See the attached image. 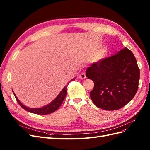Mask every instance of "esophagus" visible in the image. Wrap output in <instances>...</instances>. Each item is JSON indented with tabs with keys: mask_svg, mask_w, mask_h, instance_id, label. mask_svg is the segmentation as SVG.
I'll return each instance as SVG.
<instances>
[{
	"mask_svg": "<svg viewBox=\"0 0 150 150\" xmlns=\"http://www.w3.org/2000/svg\"><path fill=\"white\" fill-rule=\"evenodd\" d=\"M79 78H80L81 79H85V78H86V76L85 72H82V73H81V74L79 75Z\"/></svg>",
	"mask_w": 150,
	"mask_h": 150,
	"instance_id": "34e87169",
	"label": "esophagus"
}]
</instances>
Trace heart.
<instances>
[{"label": "heart", "instance_id": "obj_1", "mask_svg": "<svg viewBox=\"0 0 150 150\" xmlns=\"http://www.w3.org/2000/svg\"><path fill=\"white\" fill-rule=\"evenodd\" d=\"M106 51V49L105 47H102L100 50H99V51L95 54V55L94 56V59L96 61H99L101 60V59L103 58L104 54H105Z\"/></svg>", "mask_w": 150, "mask_h": 150}]
</instances>
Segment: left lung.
<instances>
[{"label": "left lung", "mask_w": 150, "mask_h": 150, "mask_svg": "<svg viewBox=\"0 0 150 150\" xmlns=\"http://www.w3.org/2000/svg\"><path fill=\"white\" fill-rule=\"evenodd\" d=\"M94 84L90 97L98 108L113 111L125 106L138 88L139 69L133 52L126 47L94 62L86 71Z\"/></svg>", "instance_id": "8db88e82"}]
</instances>
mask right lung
<instances>
[{
    "label": "right lung",
    "instance_id": "1",
    "mask_svg": "<svg viewBox=\"0 0 150 150\" xmlns=\"http://www.w3.org/2000/svg\"><path fill=\"white\" fill-rule=\"evenodd\" d=\"M76 78H74V79H72L70 81V82L71 81L75 80ZM70 82H69L67 83V84H66L64 88L62 89L61 91L57 95V96L54 99V100L50 103L49 104H48L47 105L44 106L43 107L41 108H29L27 107L26 106L24 105L19 99H18L17 97L16 96V95L15 94L14 92H12L14 94V96L17 99V101L18 102V103L19 104V105L23 108L24 110L27 111H28L29 112H32V113H34V114H37V115H48L50 114V113H52L54 111H56L57 109L60 107V106L61 105V104L62 103L63 101L64 100V99L66 98V94H67V85Z\"/></svg>",
    "mask_w": 150,
    "mask_h": 150
}]
</instances>
